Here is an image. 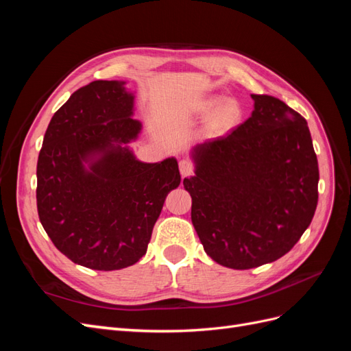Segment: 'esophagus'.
<instances>
[{"label": "esophagus", "mask_w": 351, "mask_h": 351, "mask_svg": "<svg viewBox=\"0 0 351 351\" xmlns=\"http://www.w3.org/2000/svg\"><path fill=\"white\" fill-rule=\"evenodd\" d=\"M178 167H180V173H182L183 177L190 176V174L193 173V169H195L193 162H190L189 159H182V161H180V164H178Z\"/></svg>", "instance_id": "esophagus-1"}]
</instances>
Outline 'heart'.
Masks as SVG:
<instances>
[{
    "label": "heart",
    "mask_w": 351,
    "mask_h": 351,
    "mask_svg": "<svg viewBox=\"0 0 351 351\" xmlns=\"http://www.w3.org/2000/svg\"><path fill=\"white\" fill-rule=\"evenodd\" d=\"M240 117V108L236 102L228 101L224 102L217 108V111L212 115V121L217 127H227L234 124Z\"/></svg>",
    "instance_id": "1"
}]
</instances>
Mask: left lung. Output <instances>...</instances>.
I'll return each mask as SVG.
<instances>
[{"label":"left lung","instance_id":"left-lung-1","mask_svg":"<svg viewBox=\"0 0 351 351\" xmlns=\"http://www.w3.org/2000/svg\"><path fill=\"white\" fill-rule=\"evenodd\" d=\"M227 136L197 145L184 178L192 222L222 267L250 269L280 259L311 226L319 168L303 117L269 95Z\"/></svg>","mask_w":351,"mask_h":351}]
</instances>
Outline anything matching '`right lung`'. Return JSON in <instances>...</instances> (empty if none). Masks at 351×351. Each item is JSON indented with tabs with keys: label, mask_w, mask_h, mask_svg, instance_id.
<instances>
[{
	"label": "right lung",
	"mask_w": 351,
	"mask_h": 351,
	"mask_svg": "<svg viewBox=\"0 0 351 351\" xmlns=\"http://www.w3.org/2000/svg\"><path fill=\"white\" fill-rule=\"evenodd\" d=\"M124 83L95 80L74 92L51 119L36 167L42 227L70 261L97 271L143 256L182 182L176 158L146 164L123 146L142 130Z\"/></svg>",
	"instance_id": "right-lung-1"
}]
</instances>
